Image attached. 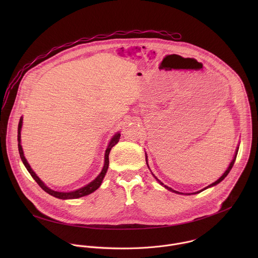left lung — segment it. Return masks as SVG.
Segmentation results:
<instances>
[{
  "instance_id": "left-lung-1",
  "label": "left lung",
  "mask_w": 258,
  "mask_h": 258,
  "mask_svg": "<svg viewBox=\"0 0 258 258\" xmlns=\"http://www.w3.org/2000/svg\"><path fill=\"white\" fill-rule=\"evenodd\" d=\"M238 150H239V147H238V148H237V150H236V153H235V156H234V158H233V160H232V162L230 163V165H229V167H228V169L225 171V173L222 175V176H220L217 180H215L214 182H212V183H210V185L208 186V187H206V188H204V189H202L201 191H198V192H195V193H192V194H198V193H200V192H202V191H204V190H206L207 188H210V187H213V186H215V185H217V183H219L220 181H222L228 174H229V172H230V170L232 169V167H233V165H234V163H235V160H236V157H237V154H238ZM146 162H147V156H146ZM147 165H148V162H147ZM148 167H149V165H148ZM153 174V173H152ZM154 175V174H153ZM154 177L158 180V182L160 183V185L161 186H163L165 189H167V190H169V191H171V192H173V193H176V194H183V193H180V192H177V191H174V190H172L171 188H169V187H167V186H165L164 185V183L163 182H161L155 175H154ZM190 195V194H189Z\"/></svg>"
}]
</instances>
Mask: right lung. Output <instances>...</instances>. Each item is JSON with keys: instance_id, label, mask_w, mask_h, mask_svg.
Wrapping results in <instances>:
<instances>
[{"instance_id": "obj_1", "label": "right lung", "mask_w": 258, "mask_h": 258, "mask_svg": "<svg viewBox=\"0 0 258 258\" xmlns=\"http://www.w3.org/2000/svg\"><path fill=\"white\" fill-rule=\"evenodd\" d=\"M22 120H23V118L20 117L19 124H18V136H17V140H18V150H19L20 158H21V160H22L24 166L26 167V169H27L28 172L30 173V175L33 177V179H34L36 182L39 183V186H40L45 192H47L48 194H50V195H52V196H54V197H56V198H59V199H64V200H65V199H77V198H81V197H84V196H87V195L93 193L94 191H96V190L101 186L102 180H103V178H104V176H105V174H106V172H107L108 166H109V153H110V150H111L112 147L115 146V145L117 144V142L119 141V139H120V134H119V133L115 134V135L113 136V138L111 139V141H110V143H109V145H108V147H107V149H106V151H105L104 166H103V168H102L100 174H99L93 181H91L90 183H88L87 186H85V187H83V188H81V189H79V190H76V191H72V192H58V191H54V190L48 188V187L45 185V183L41 180V178L34 173V171L31 169L30 165H29L28 162L26 161V159H25V157H24V154H23L22 147H21V145H20V141H21V140H20V138H21V137H20V136H21L20 132H21V127H22Z\"/></svg>"}]
</instances>
